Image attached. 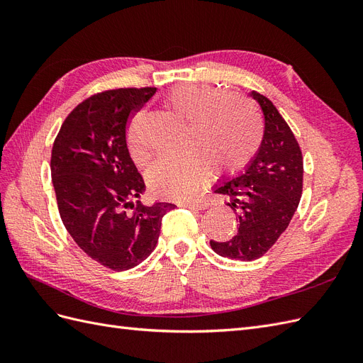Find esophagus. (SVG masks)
Returning a JSON list of instances; mask_svg holds the SVG:
<instances>
[{
	"mask_svg": "<svg viewBox=\"0 0 363 363\" xmlns=\"http://www.w3.org/2000/svg\"><path fill=\"white\" fill-rule=\"evenodd\" d=\"M182 206H183V207H188V208H199V211H203V208H207V207H208V203H207L206 200L196 199V200L183 201Z\"/></svg>",
	"mask_w": 363,
	"mask_h": 363,
	"instance_id": "obj_1",
	"label": "esophagus"
}]
</instances>
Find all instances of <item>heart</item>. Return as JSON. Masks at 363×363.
Returning <instances> with one entry per match:
<instances>
[{"label":"heart","mask_w":363,"mask_h":363,"mask_svg":"<svg viewBox=\"0 0 363 363\" xmlns=\"http://www.w3.org/2000/svg\"><path fill=\"white\" fill-rule=\"evenodd\" d=\"M164 106L188 119L182 151L162 156L151 164L147 179L151 189L171 199L191 196L211 168L235 172L255 156L262 139L260 118L247 100L224 96L211 86L182 83L164 95ZM140 113L131 119L127 144L136 164H144L147 151L136 133Z\"/></svg>","instance_id":"heart-1"}]
</instances>
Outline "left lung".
I'll list each match as a JSON object with an SVG mask.
<instances>
[{"label":"left lung","mask_w":363,"mask_h":363,"mask_svg":"<svg viewBox=\"0 0 363 363\" xmlns=\"http://www.w3.org/2000/svg\"><path fill=\"white\" fill-rule=\"evenodd\" d=\"M263 115V136L255 156L213 192L228 196L238 233L227 242L211 240L216 255L251 262L262 257L288 228L303 192V156L286 121L267 96L251 91Z\"/></svg>","instance_id":"1"}]
</instances>
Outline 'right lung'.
Wrapping results in <instances>:
<instances>
[{"mask_svg":"<svg viewBox=\"0 0 363 363\" xmlns=\"http://www.w3.org/2000/svg\"><path fill=\"white\" fill-rule=\"evenodd\" d=\"M155 94L156 87H131L87 98L65 119L51 151L63 225L87 256L113 271L135 268L151 255L163 215L175 207L133 201L145 183L128 152L125 127Z\"/></svg>","mask_w":363,"mask_h":363,"instance_id":"right-lung-1","label":"right lung"}]
</instances>
